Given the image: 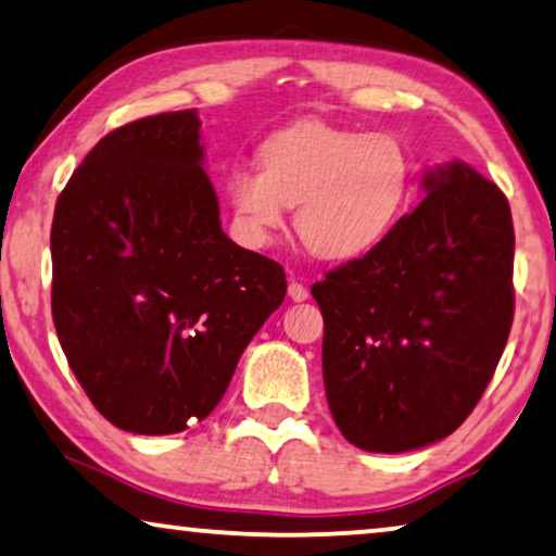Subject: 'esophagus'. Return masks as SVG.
<instances>
[{
    "mask_svg": "<svg viewBox=\"0 0 556 556\" xmlns=\"http://www.w3.org/2000/svg\"><path fill=\"white\" fill-rule=\"evenodd\" d=\"M287 294H289V300H294V302H304L306 296H309V292H306V287L302 285V281H289Z\"/></svg>",
    "mask_w": 556,
    "mask_h": 556,
    "instance_id": "1",
    "label": "esophagus"
}]
</instances>
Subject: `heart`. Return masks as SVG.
Wrapping results in <instances>:
<instances>
[{
  "label": "heart",
  "instance_id": "b5f03b06",
  "mask_svg": "<svg viewBox=\"0 0 556 556\" xmlns=\"http://www.w3.org/2000/svg\"><path fill=\"white\" fill-rule=\"evenodd\" d=\"M260 164H237L225 194L239 237L267 247L296 204V231L327 260L375 250L414 192V160L392 135L306 119L264 139Z\"/></svg>",
  "mask_w": 556,
  "mask_h": 556
}]
</instances>
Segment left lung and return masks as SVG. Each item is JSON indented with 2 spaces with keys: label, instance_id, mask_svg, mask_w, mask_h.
Masks as SVG:
<instances>
[{
  "label": "left lung",
  "instance_id": "obj_1",
  "mask_svg": "<svg viewBox=\"0 0 556 556\" xmlns=\"http://www.w3.org/2000/svg\"><path fill=\"white\" fill-rule=\"evenodd\" d=\"M427 197L359 260L312 287L329 412L364 452L450 437L494 375L515 317L507 197L464 162L425 172Z\"/></svg>",
  "mask_w": 556,
  "mask_h": 556
}]
</instances>
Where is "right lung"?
Returning a JSON list of instances; mask_svg holds the SVG:
<instances>
[{
	"mask_svg": "<svg viewBox=\"0 0 556 556\" xmlns=\"http://www.w3.org/2000/svg\"><path fill=\"white\" fill-rule=\"evenodd\" d=\"M194 110L114 129L74 169L52 222V317L89 400L131 434L217 407L285 302V269L222 231Z\"/></svg>",
	"mask_w": 556,
	"mask_h": 556,
	"instance_id": "1",
	"label": "right lung"
}]
</instances>
